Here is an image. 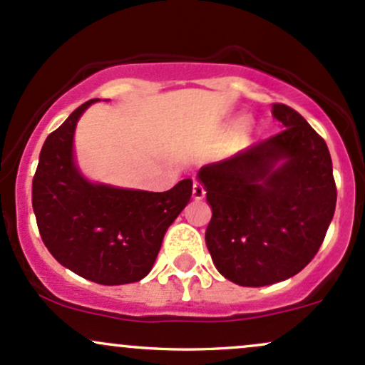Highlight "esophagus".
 Instances as JSON below:
<instances>
[{"label":"esophagus","instance_id":"esophagus-1","mask_svg":"<svg viewBox=\"0 0 365 365\" xmlns=\"http://www.w3.org/2000/svg\"><path fill=\"white\" fill-rule=\"evenodd\" d=\"M203 197H205V187H203V184L200 181H195L193 182V198L202 200Z\"/></svg>","mask_w":365,"mask_h":365}]
</instances>
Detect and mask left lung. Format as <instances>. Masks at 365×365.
Returning <instances> with one entry per match:
<instances>
[{
    "label": "left lung",
    "mask_w": 365,
    "mask_h": 365,
    "mask_svg": "<svg viewBox=\"0 0 365 365\" xmlns=\"http://www.w3.org/2000/svg\"><path fill=\"white\" fill-rule=\"evenodd\" d=\"M272 109L280 132L198 172L212 207L207 249L217 272L244 287L299 273L319 252L338 197L325 140L289 106Z\"/></svg>",
    "instance_id": "obj_1"
}]
</instances>
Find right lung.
<instances>
[{"label": "right lung", "mask_w": 365, "mask_h": 365, "mask_svg": "<svg viewBox=\"0 0 365 365\" xmlns=\"http://www.w3.org/2000/svg\"><path fill=\"white\" fill-rule=\"evenodd\" d=\"M96 101L74 109L46 137L33 178V210L43 244L62 266L101 285L132 284L151 272L193 181L182 179L163 193L87 181L74 163L73 137Z\"/></svg>", "instance_id": "1"}]
</instances>
